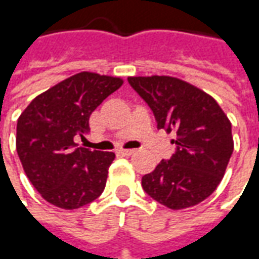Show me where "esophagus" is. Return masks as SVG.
<instances>
[{
	"instance_id": "1",
	"label": "esophagus",
	"mask_w": 259,
	"mask_h": 259,
	"mask_svg": "<svg viewBox=\"0 0 259 259\" xmlns=\"http://www.w3.org/2000/svg\"><path fill=\"white\" fill-rule=\"evenodd\" d=\"M136 150H119V154H122V155H126V157H129L132 154H135Z\"/></svg>"
}]
</instances>
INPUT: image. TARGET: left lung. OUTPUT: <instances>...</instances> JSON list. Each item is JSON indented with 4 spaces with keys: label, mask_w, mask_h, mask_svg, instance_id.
Listing matches in <instances>:
<instances>
[{
    "label": "left lung",
    "mask_w": 259,
    "mask_h": 259,
    "mask_svg": "<svg viewBox=\"0 0 259 259\" xmlns=\"http://www.w3.org/2000/svg\"><path fill=\"white\" fill-rule=\"evenodd\" d=\"M158 129L174 132L176 152L141 179L147 194L170 209L200 204L217 190L233 152L232 123L205 91L172 76H129Z\"/></svg>",
    "instance_id": "left-lung-1"
}]
</instances>
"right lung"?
<instances>
[{
  "label": "right lung",
  "mask_w": 259,
  "mask_h": 259,
  "mask_svg": "<svg viewBox=\"0 0 259 259\" xmlns=\"http://www.w3.org/2000/svg\"><path fill=\"white\" fill-rule=\"evenodd\" d=\"M123 79L80 72L44 91L20 113L16 151L26 176L50 204L77 209L105 189L113 152L90 151L74 137L90 130L93 111Z\"/></svg>",
  "instance_id": "obj_1"
}]
</instances>
